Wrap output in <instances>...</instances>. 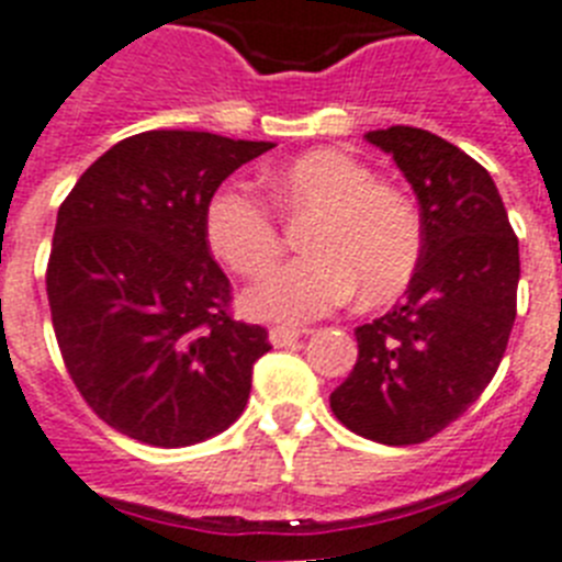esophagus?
<instances>
[{
  "instance_id": "esophagus-1",
  "label": "esophagus",
  "mask_w": 562,
  "mask_h": 562,
  "mask_svg": "<svg viewBox=\"0 0 562 562\" xmlns=\"http://www.w3.org/2000/svg\"><path fill=\"white\" fill-rule=\"evenodd\" d=\"M300 337H303V331H300V328H285V325H273L271 331H268V339H271L273 348L294 346Z\"/></svg>"
}]
</instances>
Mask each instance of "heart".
I'll return each instance as SVG.
<instances>
[{
  "instance_id": "heart-1",
  "label": "heart",
  "mask_w": 562,
  "mask_h": 562,
  "mask_svg": "<svg viewBox=\"0 0 562 562\" xmlns=\"http://www.w3.org/2000/svg\"><path fill=\"white\" fill-rule=\"evenodd\" d=\"M277 200L291 214H317L305 234L308 259L273 271L245 294V311L273 323H308L348 303H389L412 282L423 228L405 196L376 186L374 173L342 150H308L271 171ZM205 237L231 271L262 277L280 259L271 211L237 186L205 205Z\"/></svg>"
}]
</instances>
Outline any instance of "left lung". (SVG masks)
I'll return each instance as SVG.
<instances>
[{
  "label": "left lung",
  "instance_id": "left-lung-1",
  "mask_svg": "<svg viewBox=\"0 0 562 562\" xmlns=\"http://www.w3.org/2000/svg\"><path fill=\"white\" fill-rule=\"evenodd\" d=\"M419 202L423 254L403 303L357 325V366L331 394L346 428L414 446L454 423L492 383L517 314L520 248L492 173L408 125L366 134Z\"/></svg>",
  "mask_w": 562,
  "mask_h": 562
}]
</instances>
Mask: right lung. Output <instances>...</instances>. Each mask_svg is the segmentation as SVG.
<instances>
[{"instance_id": "obj_1", "label": "right lung", "mask_w": 562, "mask_h": 562, "mask_svg": "<svg viewBox=\"0 0 562 562\" xmlns=\"http://www.w3.org/2000/svg\"><path fill=\"white\" fill-rule=\"evenodd\" d=\"M209 131H145L105 150L56 214L48 303L70 380L116 431L182 449L237 423L266 328L228 317L205 205L271 150Z\"/></svg>"}]
</instances>
